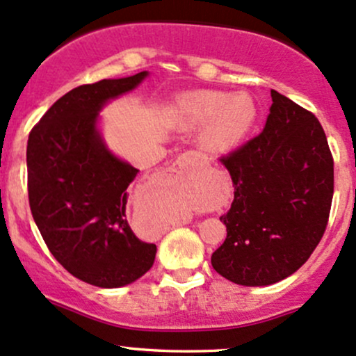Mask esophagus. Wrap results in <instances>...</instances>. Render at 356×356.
<instances>
[{
  "label": "esophagus",
  "mask_w": 356,
  "mask_h": 356,
  "mask_svg": "<svg viewBox=\"0 0 356 356\" xmlns=\"http://www.w3.org/2000/svg\"><path fill=\"white\" fill-rule=\"evenodd\" d=\"M194 163H208V157L202 154H199V152H186V154H182L181 157L175 160L174 163V170L175 172H182L187 167L194 165Z\"/></svg>",
  "instance_id": "esophagus-1"
}]
</instances>
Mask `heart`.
I'll use <instances>...</instances> for the list:
<instances>
[{
	"label": "heart",
	"instance_id": "heart-1",
	"mask_svg": "<svg viewBox=\"0 0 356 356\" xmlns=\"http://www.w3.org/2000/svg\"><path fill=\"white\" fill-rule=\"evenodd\" d=\"M175 116L184 127H202L201 142L211 150H232L250 135L259 118L255 99L247 92L199 91L175 104Z\"/></svg>",
	"mask_w": 356,
	"mask_h": 356
}]
</instances>
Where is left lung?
Masks as SVG:
<instances>
[{"label": "left lung", "mask_w": 356, "mask_h": 356, "mask_svg": "<svg viewBox=\"0 0 356 356\" xmlns=\"http://www.w3.org/2000/svg\"><path fill=\"white\" fill-rule=\"evenodd\" d=\"M261 134L221 157L235 199L220 220L226 240L211 255L240 286H270L292 275L318 247L334 189L333 155L318 118L277 91Z\"/></svg>", "instance_id": "1"}]
</instances>
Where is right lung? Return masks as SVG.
<instances>
[{"label": "right lung", "mask_w": 356, "mask_h": 356, "mask_svg": "<svg viewBox=\"0 0 356 356\" xmlns=\"http://www.w3.org/2000/svg\"><path fill=\"white\" fill-rule=\"evenodd\" d=\"M147 70L84 84L57 99L32 128L26 145L29 201L50 253L69 273L113 289L150 270L157 247L127 221L128 186L138 169L113 155L97 130L109 99L131 91Z\"/></svg>", "instance_id": "1"}]
</instances>
